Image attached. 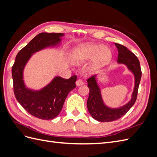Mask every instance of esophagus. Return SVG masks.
Listing matches in <instances>:
<instances>
[{
  "instance_id": "obj_1",
  "label": "esophagus",
  "mask_w": 157,
  "mask_h": 157,
  "mask_svg": "<svg viewBox=\"0 0 157 157\" xmlns=\"http://www.w3.org/2000/svg\"><path fill=\"white\" fill-rule=\"evenodd\" d=\"M83 84H84V82H83L82 80H81L78 79V80H77V81H76V85H77V86H81V85H83Z\"/></svg>"
}]
</instances>
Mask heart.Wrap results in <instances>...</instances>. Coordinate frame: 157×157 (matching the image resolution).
Segmentation results:
<instances>
[{"mask_svg": "<svg viewBox=\"0 0 157 157\" xmlns=\"http://www.w3.org/2000/svg\"><path fill=\"white\" fill-rule=\"evenodd\" d=\"M112 58V52L107 46L86 42L76 46L71 51V59L75 64H82L91 59L90 67L98 69Z\"/></svg>", "mask_w": 157, "mask_h": 157, "instance_id": "1", "label": "heart"}]
</instances>
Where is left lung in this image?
<instances>
[{
	"label": "left lung",
	"mask_w": 157,
	"mask_h": 157,
	"mask_svg": "<svg viewBox=\"0 0 157 157\" xmlns=\"http://www.w3.org/2000/svg\"><path fill=\"white\" fill-rule=\"evenodd\" d=\"M118 50L117 63L125 65L128 70L134 76V87L130 100L120 107L112 108L104 103L101 89L98 83V75H94L87 80L88 87L90 89L89 97L87 101V107L91 116L99 122H111L118 119L130 110L134 105L137 99V91L141 77V71L139 59L134 54L126 47L115 43Z\"/></svg>",
	"instance_id": "left-lung-1"
}]
</instances>
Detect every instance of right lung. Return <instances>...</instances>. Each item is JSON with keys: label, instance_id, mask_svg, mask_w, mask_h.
<instances>
[{"label": "right lung", "instance_id": "obj_1", "mask_svg": "<svg viewBox=\"0 0 157 157\" xmlns=\"http://www.w3.org/2000/svg\"><path fill=\"white\" fill-rule=\"evenodd\" d=\"M63 36V33H39L18 52L12 69L16 99L25 111L40 119L51 120L59 115L68 94L76 88L77 76L69 79L56 76L46 86L35 90L26 86L23 71L35 52L58 46Z\"/></svg>", "mask_w": 157, "mask_h": 157}]
</instances>
